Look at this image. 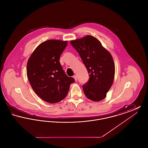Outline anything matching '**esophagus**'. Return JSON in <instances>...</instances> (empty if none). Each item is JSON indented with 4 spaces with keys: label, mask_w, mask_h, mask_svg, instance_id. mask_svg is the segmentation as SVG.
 Wrapping results in <instances>:
<instances>
[{
    "label": "esophagus",
    "mask_w": 148,
    "mask_h": 148,
    "mask_svg": "<svg viewBox=\"0 0 148 148\" xmlns=\"http://www.w3.org/2000/svg\"><path fill=\"white\" fill-rule=\"evenodd\" d=\"M73 77L74 78V79H75V81H77V76L76 75H74L73 76Z\"/></svg>",
    "instance_id": "obj_1"
}]
</instances>
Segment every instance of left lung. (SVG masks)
<instances>
[{"label": "left lung", "mask_w": 148, "mask_h": 148, "mask_svg": "<svg viewBox=\"0 0 148 148\" xmlns=\"http://www.w3.org/2000/svg\"><path fill=\"white\" fill-rule=\"evenodd\" d=\"M71 43L81 57L89 75L88 82L83 85L85 96L94 101L104 99L113 84L115 75L112 55L98 39L91 35L71 40Z\"/></svg>", "instance_id": "left-lung-1"}]
</instances>
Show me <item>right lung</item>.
Here are the masks:
<instances>
[{
  "mask_svg": "<svg viewBox=\"0 0 148 148\" xmlns=\"http://www.w3.org/2000/svg\"><path fill=\"white\" fill-rule=\"evenodd\" d=\"M67 41L48 40L39 45L29 58L27 74L35 93L49 103L60 101L66 96L73 77L64 71L59 59Z\"/></svg>",
  "mask_w": 148,
  "mask_h": 148,
  "instance_id": "1",
  "label": "right lung"
}]
</instances>
